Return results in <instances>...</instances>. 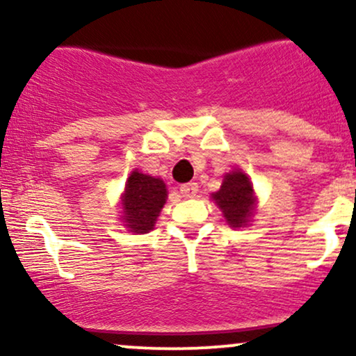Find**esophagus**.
Returning <instances> with one entry per match:
<instances>
[{"label": "esophagus", "instance_id": "esophagus-1", "mask_svg": "<svg viewBox=\"0 0 356 356\" xmlns=\"http://www.w3.org/2000/svg\"><path fill=\"white\" fill-rule=\"evenodd\" d=\"M179 191H181L182 197H194V195L197 194L199 186L195 182H187V184H182Z\"/></svg>", "mask_w": 356, "mask_h": 356}]
</instances>
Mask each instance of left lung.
Wrapping results in <instances>:
<instances>
[{
    "label": "left lung",
    "mask_w": 356,
    "mask_h": 356,
    "mask_svg": "<svg viewBox=\"0 0 356 356\" xmlns=\"http://www.w3.org/2000/svg\"><path fill=\"white\" fill-rule=\"evenodd\" d=\"M212 197L220 207L231 227L246 226L249 218L252 216V211H254L252 186L246 174L239 172V170L227 174L220 189L212 194Z\"/></svg>",
    "instance_id": "8db88e82"
}]
</instances>
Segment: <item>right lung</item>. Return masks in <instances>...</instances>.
I'll list each match as a JSON object with an SVG mask.
<instances>
[{"label":"right lung","mask_w":356,"mask_h":356,"mask_svg":"<svg viewBox=\"0 0 356 356\" xmlns=\"http://www.w3.org/2000/svg\"><path fill=\"white\" fill-rule=\"evenodd\" d=\"M165 199L167 189L161 179L150 177L138 170L130 174L122 199L124 219L130 231L144 234L152 229Z\"/></svg>","instance_id":"1"}]
</instances>
